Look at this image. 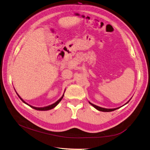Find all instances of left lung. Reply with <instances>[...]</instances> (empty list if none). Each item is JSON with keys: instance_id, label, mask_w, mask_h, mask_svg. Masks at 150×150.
I'll return each mask as SVG.
<instances>
[{"instance_id": "1", "label": "left lung", "mask_w": 150, "mask_h": 150, "mask_svg": "<svg viewBox=\"0 0 150 150\" xmlns=\"http://www.w3.org/2000/svg\"><path fill=\"white\" fill-rule=\"evenodd\" d=\"M128 101V102H129ZM128 102L127 103H128ZM89 103H90V102H89ZM126 103V104H127ZM90 104H91V105H92V106H93L95 108H96L97 110H98V111H104V112H109V111H114V110H117V109H118V108H114V109H106V108H101V107H99V106H96V105H94V104H91V103H90Z\"/></svg>"}]
</instances>
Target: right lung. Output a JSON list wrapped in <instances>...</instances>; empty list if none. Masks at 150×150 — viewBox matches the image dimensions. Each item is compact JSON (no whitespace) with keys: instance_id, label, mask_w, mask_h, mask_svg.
<instances>
[{"instance_id":"obj_1","label":"right lung","mask_w":150,"mask_h":150,"mask_svg":"<svg viewBox=\"0 0 150 150\" xmlns=\"http://www.w3.org/2000/svg\"><path fill=\"white\" fill-rule=\"evenodd\" d=\"M64 95H62V96L61 97V98H60V99H59L58 100H57L56 103H53V104H51V105H50V106H46V107H42V108H37V107H34V106H30V105H29V104H28L27 103H25V102L22 99V98L20 97V96H19V95H18V96L19 97V98H21V100L23 102V103H24L25 104H28V105H29V106L31 107V108H33V109H35V110H41V111H45V110H51V109H52V108H55L57 104H58L60 102V100H62V98H63V97H64Z\"/></svg>"}]
</instances>
